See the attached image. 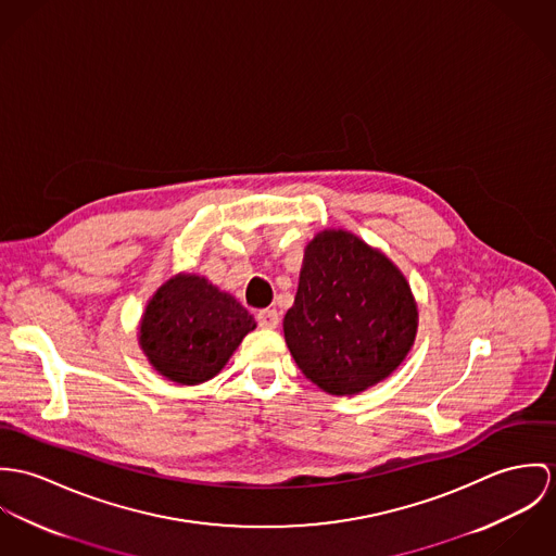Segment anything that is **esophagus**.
Listing matches in <instances>:
<instances>
[{"label": "esophagus", "mask_w": 556, "mask_h": 556, "mask_svg": "<svg viewBox=\"0 0 556 556\" xmlns=\"http://www.w3.org/2000/svg\"><path fill=\"white\" fill-rule=\"evenodd\" d=\"M255 319L262 328H277L279 326V311L277 308H264L255 315Z\"/></svg>", "instance_id": "obj_1"}]
</instances>
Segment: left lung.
<instances>
[{
  "label": "left lung",
  "instance_id": "1",
  "mask_svg": "<svg viewBox=\"0 0 556 556\" xmlns=\"http://www.w3.org/2000/svg\"><path fill=\"white\" fill-rule=\"evenodd\" d=\"M418 308L401 270L343 230H326L305 249L286 343L313 383L356 394L396 369L414 345Z\"/></svg>",
  "mask_w": 556,
  "mask_h": 556
}]
</instances>
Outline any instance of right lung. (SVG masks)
<instances>
[{
	"label": "right lung",
	"instance_id": "1",
	"mask_svg": "<svg viewBox=\"0 0 556 556\" xmlns=\"http://www.w3.org/2000/svg\"><path fill=\"white\" fill-rule=\"evenodd\" d=\"M253 328V317L237 299L204 277L177 275L149 301L138 339L155 370L195 386L224 369Z\"/></svg>",
	"mask_w": 556,
	"mask_h": 556
}]
</instances>
